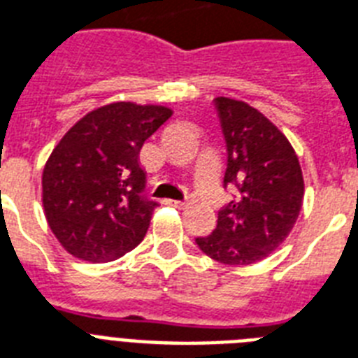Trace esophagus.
Here are the masks:
<instances>
[{
    "instance_id": "obj_1",
    "label": "esophagus",
    "mask_w": 358,
    "mask_h": 358,
    "mask_svg": "<svg viewBox=\"0 0 358 358\" xmlns=\"http://www.w3.org/2000/svg\"><path fill=\"white\" fill-rule=\"evenodd\" d=\"M165 204L171 206V208L182 209L185 206V202H184V200H173V199H169V200H165Z\"/></svg>"
}]
</instances>
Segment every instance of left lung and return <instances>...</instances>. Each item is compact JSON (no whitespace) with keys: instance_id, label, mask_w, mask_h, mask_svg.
<instances>
[{"instance_id":"left-lung-1","label":"left lung","mask_w":358,"mask_h":358,"mask_svg":"<svg viewBox=\"0 0 358 358\" xmlns=\"http://www.w3.org/2000/svg\"><path fill=\"white\" fill-rule=\"evenodd\" d=\"M213 103L228 152L224 187L235 193L219 209L211 235L194 243L219 263H257L283 243L300 215V162L289 139L250 104L228 97Z\"/></svg>"}]
</instances>
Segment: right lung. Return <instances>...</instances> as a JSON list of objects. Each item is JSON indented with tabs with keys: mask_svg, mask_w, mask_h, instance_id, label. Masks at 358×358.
<instances>
[{
	"mask_svg": "<svg viewBox=\"0 0 358 358\" xmlns=\"http://www.w3.org/2000/svg\"><path fill=\"white\" fill-rule=\"evenodd\" d=\"M165 106L112 103L68 130L43 167L42 200L69 254L106 263L143 241L156 200L145 194L139 150L167 119Z\"/></svg>",
	"mask_w": 358,
	"mask_h": 358,
	"instance_id": "right-lung-1",
	"label": "right lung"
}]
</instances>
